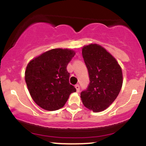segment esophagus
Masks as SVG:
<instances>
[{
    "label": "esophagus",
    "instance_id": "esophagus-1",
    "mask_svg": "<svg viewBox=\"0 0 146 146\" xmlns=\"http://www.w3.org/2000/svg\"><path fill=\"white\" fill-rule=\"evenodd\" d=\"M75 88H76V91H77L78 92H80V85H79L78 84H77V85H76V86H75Z\"/></svg>",
    "mask_w": 146,
    "mask_h": 146
}]
</instances>
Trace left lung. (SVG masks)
<instances>
[{
	"label": "left lung",
	"mask_w": 146,
	"mask_h": 146,
	"mask_svg": "<svg viewBox=\"0 0 146 146\" xmlns=\"http://www.w3.org/2000/svg\"><path fill=\"white\" fill-rule=\"evenodd\" d=\"M82 57L89 74L90 83L80 98L85 107L99 112L115 100L123 83L122 70L115 58L98 44L85 46Z\"/></svg>",
	"instance_id": "obj_1"
}]
</instances>
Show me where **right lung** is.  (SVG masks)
Wrapping results in <instances>:
<instances>
[{"label":"right lung","mask_w":146,"mask_h":146,"mask_svg":"<svg viewBox=\"0 0 146 146\" xmlns=\"http://www.w3.org/2000/svg\"><path fill=\"white\" fill-rule=\"evenodd\" d=\"M75 56L70 49L54 48L32 60L27 66L25 81L33 100L48 111L64 106L76 89L69 82L68 64Z\"/></svg>","instance_id":"add662e5"}]
</instances>
